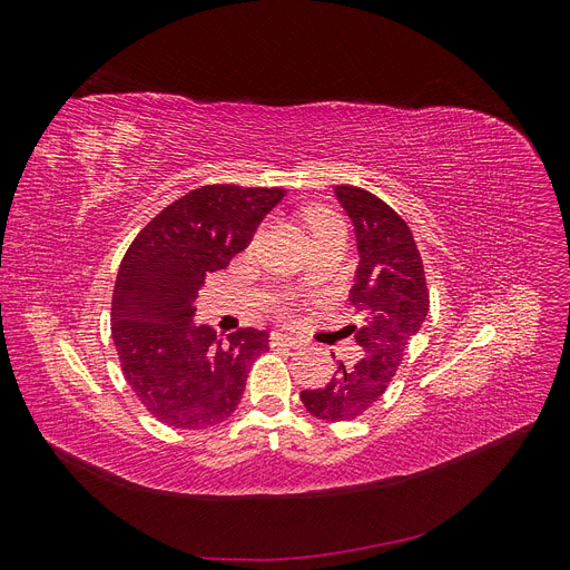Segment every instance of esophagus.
Instances as JSON below:
<instances>
[{"label": "esophagus", "instance_id": "34e87169", "mask_svg": "<svg viewBox=\"0 0 570 570\" xmlns=\"http://www.w3.org/2000/svg\"><path fill=\"white\" fill-rule=\"evenodd\" d=\"M271 344H285V347H302L304 340L297 335H289V333H271Z\"/></svg>", "mask_w": 570, "mask_h": 570}]
</instances>
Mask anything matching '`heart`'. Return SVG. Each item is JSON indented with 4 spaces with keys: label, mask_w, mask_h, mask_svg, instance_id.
<instances>
[{
    "label": "heart",
    "mask_w": 570,
    "mask_h": 570,
    "mask_svg": "<svg viewBox=\"0 0 570 570\" xmlns=\"http://www.w3.org/2000/svg\"><path fill=\"white\" fill-rule=\"evenodd\" d=\"M306 220H308V226H312L314 235L321 233V230H325V228L335 226V223H340L337 216H333L331 212H325V209H312V212H306Z\"/></svg>",
    "instance_id": "1"
}]
</instances>
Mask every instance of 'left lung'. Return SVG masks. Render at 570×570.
<instances>
[{
	"label": "left lung",
	"instance_id": "1",
	"mask_svg": "<svg viewBox=\"0 0 570 570\" xmlns=\"http://www.w3.org/2000/svg\"><path fill=\"white\" fill-rule=\"evenodd\" d=\"M333 193L356 237L358 268L352 302L368 318L356 333L361 350L356 364L344 366L337 361L333 381L302 390L299 400L321 421H352L387 390L409 342L421 331L430 299L421 254L404 218L361 187L337 185Z\"/></svg>",
	"mask_w": 570,
	"mask_h": 570
}]
</instances>
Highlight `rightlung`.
Segmentation results:
<instances>
[{"instance_id": "add662e5", "label": "right lung", "mask_w": 570, "mask_h": 570, "mask_svg": "<svg viewBox=\"0 0 570 570\" xmlns=\"http://www.w3.org/2000/svg\"><path fill=\"white\" fill-rule=\"evenodd\" d=\"M281 187L204 185L147 223L118 268L111 335L120 368L154 419L199 430L237 409L268 333L243 327L228 337L193 321L204 275L243 252Z\"/></svg>"}]
</instances>
